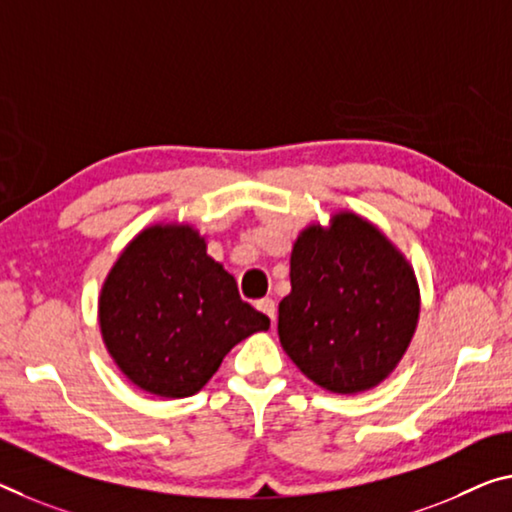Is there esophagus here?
<instances>
[{"instance_id": "esophagus-1", "label": "esophagus", "mask_w": 512, "mask_h": 512, "mask_svg": "<svg viewBox=\"0 0 512 512\" xmlns=\"http://www.w3.org/2000/svg\"><path fill=\"white\" fill-rule=\"evenodd\" d=\"M256 309L263 311L272 322H274V318H277V304H274V300H270V297H263V300H258Z\"/></svg>"}]
</instances>
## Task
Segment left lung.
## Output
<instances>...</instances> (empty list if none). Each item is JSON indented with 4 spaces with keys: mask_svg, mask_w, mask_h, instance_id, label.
Masks as SVG:
<instances>
[{
    "mask_svg": "<svg viewBox=\"0 0 512 512\" xmlns=\"http://www.w3.org/2000/svg\"><path fill=\"white\" fill-rule=\"evenodd\" d=\"M419 309L407 258L364 217L338 212L327 229L306 226L295 240L279 341L318 387L366 391L403 359Z\"/></svg>",
    "mask_w": 512,
    "mask_h": 512,
    "instance_id": "obj_1",
    "label": "left lung"
}]
</instances>
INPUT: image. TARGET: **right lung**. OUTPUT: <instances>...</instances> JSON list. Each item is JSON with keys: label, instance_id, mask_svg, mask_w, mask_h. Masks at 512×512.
I'll list each match as a JSON object with an SVG mask.
<instances>
[{"label": "right lung", "instance_id": "1", "mask_svg": "<svg viewBox=\"0 0 512 512\" xmlns=\"http://www.w3.org/2000/svg\"><path fill=\"white\" fill-rule=\"evenodd\" d=\"M98 316L121 373L160 398L194 396L233 345L270 329L187 224H155L123 249L102 283Z\"/></svg>", "mask_w": 512, "mask_h": 512}]
</instances>
